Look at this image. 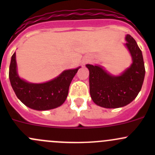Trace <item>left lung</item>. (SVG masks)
<instances>
[{"instance_id":"obj_1","label":"left lung","mask_w":155,"mask_h":155,"mask_svg":"<svg viewBox=\"0 0 155 155\" xmlns=\"http://www.w3.org/2000/svg\"><path fill=\"white\" fill-rule=\"evenodd\" d=\"M126 40L133 64L121 76H112L101 67L86 65L89 70L91 97L100 107L109 109L124 107L137 97L143 86L145 70L142 51L130 34L126 36Z\"/></svg>"}]
</instances>
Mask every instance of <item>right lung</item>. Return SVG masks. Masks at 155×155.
I'll return each instance as SVG.
<instances>
[{
    "label": "right lung",
    "instance_id": "add662e5",
    "mask_svg": "<svg viewBox=\"0 0 155 155\" xmlns=\"http://www.w3.org/2000/svg\"><path fill=\"white\" fill-rule=\"evenodd\" d=\"M79 69L65 70L57 78L45 83H29L17 74L15 52L11 58L9 77L15 95L25 105L36 110H48L64 104L70 82Z\"/></svg>",
    "mask_w": 155,
    "mask_h": 155
}]
</instances>
